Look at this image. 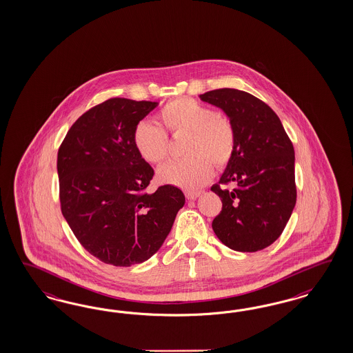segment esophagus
Returning <instances> with one entry per match:
<instances>
[{"label":"esophagus","instance_id":"esophagus-1","mask_svg":"<svg viewBox=\"0 0 353 353\" xmlns=\"http://www.w3.org/2000/svg\"><path fill=\"white\" fill-rule=\"evenodd\" d=\"M201 195V192H186V198L189 201H195Z\"/></svg>","mask_w":353,"mask_h":353}]
</instances>
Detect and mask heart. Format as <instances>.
I'll use <instances>...</instances> for the list:
<instances>
[{"instance_id":"b5f03b06","label":"heart","mask_w":353,"mask_h":353,"mask_svg":"<svg viewBox=\"0 0 353 353\" xmlns=\"http://www.w3.org/2000/svg\"><path fill=\"white\" fill-rule=\"evenodd\" d=\"M159 120L173 136L189 134L190 139L185 150L186 157L190 158L165 164L159 172L161 181L195 190L212 179V162L221 168L232 159L234 127L214 108L192 98H179L161 107ZM132 141L139 157L152 165L161 164L168 157V136L157 124L139 123L133 130Z\"/></svg>"}]
</instances>
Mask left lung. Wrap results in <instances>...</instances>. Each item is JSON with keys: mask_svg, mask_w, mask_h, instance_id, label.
<instances>
[{"mask_svg": "<svg viewBox=\"0 0 353 353\" xmlns=\"http://www.w3.org/2000/svg\"><path fill=\"white\" fill-rule=\"evenodd\" d=\"M204 102L220 107L235 130V149L219 183L223 202L212 229L225 246L256 252L282 234L296 203L295 152L277 114L255 96L223 88ZM233 183L230 191L223 185Z\"/></svg>", "mask_w": 353, "mask_h": 353, "instance_id": "8db88e82", "label": "left lung"}]
</instances>
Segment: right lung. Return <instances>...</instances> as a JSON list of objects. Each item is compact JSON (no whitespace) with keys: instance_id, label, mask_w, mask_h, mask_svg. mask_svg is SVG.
<instances>
[{"instance_id":"obj_1","label":"right lung","mask_w":353,"mask_h":353,"mask_svg":"<svg viewBox=\"0 0 353 353\" xmlns=\"http://www.w3.org/2000/svg\"><path fill=\"white\" fill-rule=\"evenodd\" d=\"M157 106L110 98L77 119L58 150L64 219L89 254L115 267L152 256L185 204L173 185L148 192L154 170L133 146L136 125Z\"/></svg>"}]
</instances>
